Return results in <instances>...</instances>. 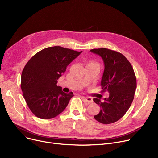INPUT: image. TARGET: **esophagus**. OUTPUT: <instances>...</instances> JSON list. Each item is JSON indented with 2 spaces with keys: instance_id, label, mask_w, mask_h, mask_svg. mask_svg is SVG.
Instances as JSON below:
<instances>
[{
  "instance_id": "esophagus-1",
  "label": "esophagus",
  "mask_w": 158,
  "mask_h": 158,
  "mask_svg": "<svg viewBox=\"0 0 158 158\" xmlns=\"http://www.w3.org/2000/svg\"><path fill=\"white\" fill-rule=\"evenodd\" d=\"M82 98H83L84 100H85L86 102H88V103H92V102H93V99H92V98H91V97H82Z\"/></svg>"
}]
</instances>
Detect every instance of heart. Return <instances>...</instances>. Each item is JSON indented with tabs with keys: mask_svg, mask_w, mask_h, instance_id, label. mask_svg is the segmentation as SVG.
Segmentation results:
<instances>
[{
	"mask_svg": "<svg viewBox=\"0 0 158 158\" xmlns=\"http://www.w3.org/2000/svg\"><path fill=\"white\" fill-rule=\"evenodd\" d=\"M94 63V64H97L96 63H94V62H92V63Z\"/></svg>",
	"mask_w": 158,
	"mask_h": 158,
	"instance_id": "obj_1",
	"label": "heart"
}]
</instances>
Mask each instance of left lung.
<instances>
[{
	"label": "left lung",
	"mask_w": 158,
	"mask_h": 158,
	"mask_svg": "<svg viewBox=\"0 0 158 158\" xmlns=\"http://www.w3.org/2000/svg\"><path fill=\"white\" fill-rule=\"evenodd\" d=\"M90 51L100 56L104 61V70L101 82L103 92L107 91L108 98L104 101L94 98L101 107L94 116L98 122L110 124L120 120L126 114L133 101L136 89V78L132 66L127 58L120 52L102 48Z\"/></svg>",
	"instance_id": "8db88e82"
}]
</instances>
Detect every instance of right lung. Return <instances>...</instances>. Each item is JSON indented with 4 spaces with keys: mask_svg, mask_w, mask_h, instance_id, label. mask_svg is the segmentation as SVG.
I'll return each mask as SVG.
<instances>
[{
    "mask_svg": "<svg viewBox=\"0 0 158 158\" xmlns=\"http://www.w3.org/2000/svg\"><path fill=\"white\" fill-rule=\"evenodd\" d=\"M82 52L60 46L50 47L33 56L23 69L21 89L28 107L36 117L51 119L67 106L72 92L57 86L67 66Z\"/></svg>",
    "mask_w": 158,
    "mask_h": 158,
    "instance_id": "1",
    "label": "right lung"
}]
</instances>
